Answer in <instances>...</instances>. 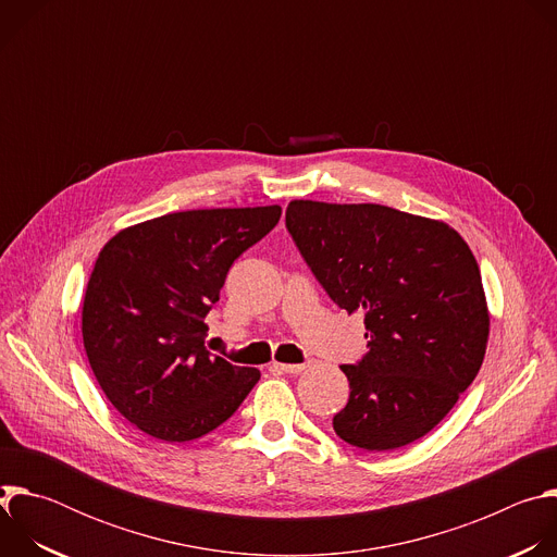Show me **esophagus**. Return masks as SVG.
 <instances>
[{
    "mask_svg": "<svg viewBox=\"0 0 557 557\" xmlns=\"http://www.w3.org/2000/svg\"><path fill=\"white\" fill-rule=\"evenodd\" d=\"M273 368H275V370H282V372H288V374H299V372H304L308 366H306V363H280V361H275Z\"/></svg>",
    "mask_w": 557,
    "mask_h": 557,
    "instance_id": "1",
    "label": "esophagus"
}]
</instances>
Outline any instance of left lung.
<instances>
[{"label":"left lung","mask_w":557,"mask_h":557,"mask_svg":"<svg viewBox=\"0 0 557 557\" xmlns=\"http://www.w3.org/2000/svg\"><path fill=\"white\" fill-rule=\"evenodd\" d=\"M286 226L331 299L366 312L370 350L342 366L337 436L368 451L434 430L479 374L490 308L479 262L443 220L385 205L290 200Z\"/></svg>","instance_id":"1"}]
</instances>
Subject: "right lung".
Returning <instances> with one entry per match:
<instances>
[{"mask_svg": "<svg viewBox=\"0 0 557 557\" xmlns=\"http://www.w3.org/2000/svg\"><path fill=\"white\" fill-rule=\"evenodd\" d=\"M280 215V205L178 211L125 226L101 249L84 297V348L108 401L140 432L200 438L260 381L258 368L209 355L205 317L235 258Z\"/></svg>", "mask_w": 557, "mask_h": 557, "instance_id": "1", "label": "right lung"}]
</instances>
